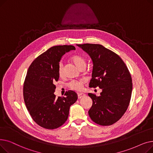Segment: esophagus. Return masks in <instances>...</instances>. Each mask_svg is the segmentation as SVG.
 <instances>
[{"label": "esophagus", "instance_id": "1", "mask_svg": "<svg viewBox=\"0 0 153 153\" xmlns=\"http://www.w3.org/2000/svg\"><path fill=\"white\" fill-rule=\"evenodd\" d=\"M78 98L79 99H81L82 97H84V96H85V94H82V93H78Z\"/></svg>", "mask_w": 153, "mask_h": 153}]
</instances>
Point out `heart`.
Wrapping results in <instances>:
<instances>
[{"mask_svg":"<svg viewBox=\"0 0 153 153\" xmlns=\"http://www.w3.org/2000/svg\"><path fill=\"white\" fill-rule=\"evenodd\" d=\"M71 61L74 62L77 68L79 69L82 67L86 66V61L84 58L79 55H74L71 57ZM58 74L60 76H62L64 74V69L62 63L60 62L58 66ZM85 83V80L81 79L80 80H74L69 83V87L72 90L80 91L82 89L83 86Z\"/></svg>","mask_w":153,"mask_h":153,"instance_id":"obj_1","label":"heart"}]
</instances>
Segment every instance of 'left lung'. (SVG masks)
<instances>
[{
	"label": "left lung",
	"instance_id": "1",
	"mask_svg": "<svg viewBox=\"0 0 153 153\" xmlns=\"http://www.w3.org/2000/svg\"><path fill=\"white\" fill-rule=\"evenodd\" d=\"M90 56L93 62L90 87L102 89L100 95L89 93L92 105L89 115L94 122L102 126L114 124L126 111L131 99L132 79L120 56L99 44L77 45Z\"/></svg>",
	"mask_w": 153,
	"mask_h": 153
}]
</instances>
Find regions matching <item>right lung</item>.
<instances>
[{
  "mask_svg": "<svg viewBox=\"0 0 153 153\" xmlns=\"http://www.w3.org/2000/svg\"><path fill=\"white\" fill-rule=\"evenodd\" d=\"M74 50L72 45L53 46L38 56L28 69L23 84L24 101L31 118L46 129H56L65 123L70 107L77 100L72 91L62 97L54 94V83L59 77V61L64 54Z\"/></svg>",
  "mask_w": 153,
  "mask_h": 153,
  "instance_id": "1",
  "label": "right lung"
}]
</instances>
